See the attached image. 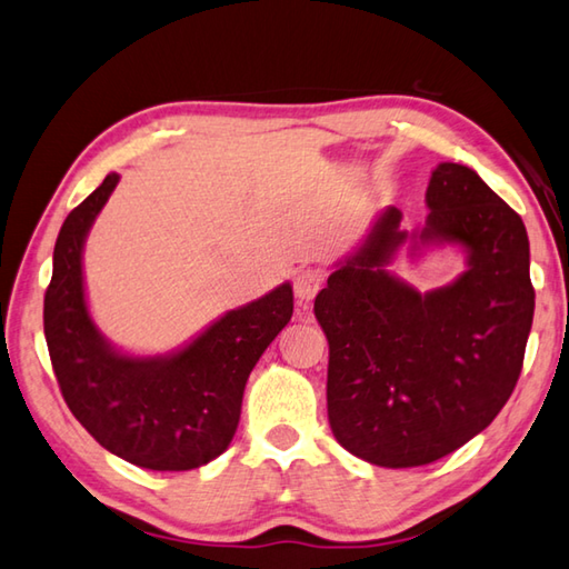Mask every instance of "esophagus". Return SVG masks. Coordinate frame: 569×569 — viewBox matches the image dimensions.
Returning a JSON list of instances; mask_svg holds the SVG:
<instances>
[{"instance_id": "obj_1", "label": "esophagus", "mask_w": 569, "mask_h": 569, "mask_svg": "<svg viewBox=\"0 0 569 569\" xmlns=\"http://www.w3.org/2000/svg\"><path fill=\"white\" fill-rule=\"evenodd\" d=\"M322 288V276L313 269H306L296 276V283H293V291L300 306H308L310 300L318 296V291Z\"/></svg>"}]
</instances>
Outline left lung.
Wrapping results in <instances>:
<instances>
[{
	"label": "left lung",
	"instance_id": "1",
	"mask_svg": "<svg viewBox=\"0 0 569 569\" xmlns=\"http://www.w3.org/2000/svg\"><path fill=\"white\" fill-rule=\"evenodd\" d=\"M427 207L415 233L387 207L313 306L330 348V429L385 469L437 461L491 425L516 389L536 310L526 224L471 167L441 162ZM407 240L456 242L467 271L419 295L386 271Z\"/></svg>",
	"mask_w": 569,
	"mask_h": 569
}]
</instances>
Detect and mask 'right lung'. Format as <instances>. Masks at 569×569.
<instances>
[{
	"instance_id": "add662e5",
	"label": "right lung",
	"mask_w": 569,
	"mask_h": 569,
	"mask_svg": "<svg viewBox=\"0 0 569 569\" xmlns=\"http://www.w3.org/2000/svg\"><path fill=\"white\" fill-rule=\"evenodd\" d=\"M120 177L110 172L59 231L43 296V336L66 405L86 431L140 469L189 471L224 453L239 427L243 387L293 316L281 283L221 316L182 350L136 358L96 328L83 291V243Z\"/></svg>"
}]
</instances>
